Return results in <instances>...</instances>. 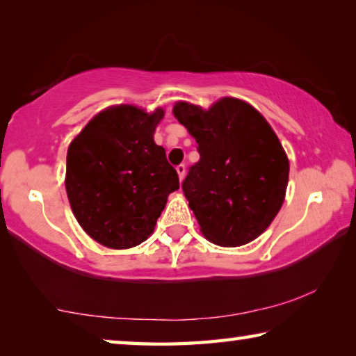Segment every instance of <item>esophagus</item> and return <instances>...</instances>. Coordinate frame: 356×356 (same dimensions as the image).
Segmentation results:
<instances>
[{
    "mask_svg": "<svg viewBox=\"0 0 356 356\" xmlns=\"http://www.w3.org/2000/svg\"><path fill=\"white\" fill-rule=\"evenodd\" d=\"M176 170H177V174H179V179L180 180H182L184 177H185V172H186V166L182 163V165H179L177 168H176Z\"/></svg>",
    "mask_w": 356,
    "mask_h": 356,
    "instance_id": "34e87169",
    "label": "esophagus"
}]
</instances>
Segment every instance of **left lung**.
I'll list each match as a JSON object with an SVG mask.
<instances>
[{"instance_id": "1", "label": "left lung", "mask_w": 356, "mask_h": 356, "mask_svg": "<svg viewBox=\"0 0 356 356\" xmlns=\"http://www.w3.org/2000/svg\"><path fill=\"white\" fill-rule=\"evenodd\" d=\"M174 116L195 136L201 155L182 190L202 234L220 246L250 243L284 201L289 160L278 136L261 113L231 97L207 111L179 102Z\"/></svg>"}]
</instances>
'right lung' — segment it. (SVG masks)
I'll use <instances>...</instances> for the list:
<instances>
[{"label": "right lung", "mask_w": 356, "mask_h": 356, "mask_svg": "<svg viewBox=\"0 0 356 356\" xmlns=\"http://www.w3.org/2000/svg\"><path fill=\"white\" fill-rule=\"evenodd\" d=\"M163 110L131 105L99 113L67 150L65 190L80 226L114 250L143 243L179 190L177 171L154 141Z\"/></svg>", "instance_id": "right-lung-1"}]
</instances>
